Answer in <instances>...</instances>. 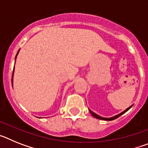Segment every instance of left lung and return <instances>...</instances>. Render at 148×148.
I'll return each mask as SVG.
<instances>
[{"mask_svg": "<svg viewBox=\"0 0 148 148\" xmlns=\"http://www.w3.org/2000/svg\"><path fill=\"white\" fill-rule=\"evenodd\" d=\"M132 106H133V105H132ZM132 106H130V108H128L127 109L125 110V111H123L122 113H120V114L117 115V116H113V117H111V118H103V117H101V116H98L97 114H95V113H93V112H92V111H91V110H90V113H91V114L92 115V116H94V117H95V118L99 119H101V120H105V121H112V120H114V119H116L119 118V116H121V115L124 114V113H126L127 111L129 110H130V108H131Z\"/></svg>", "mask_w": 148, "mask_h": 148, "instance_id": "1", "label": "left lung"}]
</instances>
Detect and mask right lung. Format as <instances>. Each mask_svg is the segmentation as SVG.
<instances>
[{"instance_id": "add662e5", "label": "right lung", "mask_w": 148, "mask_h": 148, "mask_svg": "<svg viewBox=\"0 0 148 148\" xmlns=\"http://www.w3.org/2000/svg\"><path fill=\"white\" fill-rule=\"evenodd\" d=\"M18 53H19V50H18V53H17V54H16V56H15V58H16V57H17V56H18ZM13 73H14V70H13ZM13 73H12V76H13Z\"/></svg>"}]
</instances>
